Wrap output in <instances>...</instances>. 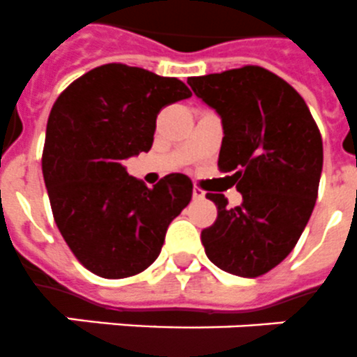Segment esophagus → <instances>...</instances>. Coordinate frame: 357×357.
Wrapping results in <instances>:
<instances>
[{"instance_id":"1","label":"esophagus","mask_w":357,"mask_h":357,"mask_svg":"<svg viewBox=\"0 0 357 357\" xmlns=\"http://www.w3.org/2000/svg\"><path fill=\"white\" fill-rule=\"evenodd\" d=\"M192 198L194 199H204L205 198V192L198 187V185H194V187H192Z\"/></svg>"}]
</instances>
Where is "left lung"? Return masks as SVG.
<instances>
[{
    "label": "left lung",
    "mask_w": 357,
    "mask_h": 357,
    "mask_svg": "<svg viewBox=\"0 0 357 357\" xmlns=\"http://www.w3.org/2000/svg\"><path fill=\"white\" fill-rule=\"evenodd\" d=\"M192 91L220 113L224 139L218 169L231 172L242 205L207 192L218 207L202 231L208 260L255 279L279 266L299 242L315 207L323 139L304 98L260 66L190 77Z\"/></svg>",
    "instance_id": "1"
}]
</instances>
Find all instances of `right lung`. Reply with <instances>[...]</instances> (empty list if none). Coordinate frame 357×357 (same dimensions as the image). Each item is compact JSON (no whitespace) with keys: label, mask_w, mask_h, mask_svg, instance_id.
Returning a JSON list of instances; mask_svg holds the SVG:
<instances>
[{"label":"right lung","mask_w":357,"mask_h":357,"mask_svg":"<svg viewBox=\"0 0 357 357\" xmlns=\"http://www.w3.org/2000/svg\"><path fill=\"white\" fill-rule=\"evenodd\" d=\"M181 80L126 63L91 69L49 113L42 170L54 222L77 260L102 279H126L158 259L192 181L169 174L149 188L123 159L149 152L155 119L190 97Z\"/></svg>","instance_id":"obj_1"}]
</instances>
